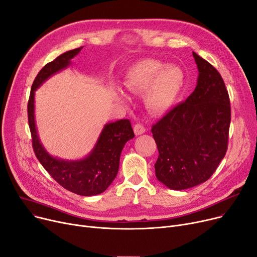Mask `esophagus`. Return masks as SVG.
Masks as SVG:
<instances>
[{"mask_svg": "<svg viewBox=\"0 0 257 257\" xmlns=\"http://www.w3.org/2000/svg\"><path fill=\"white\" fill-rule=\"evenodd\" d=\"M134 132H135L136 136L142 135V134L145 133V127L142 124H139V123L135 124V125H134Z\"/></svg>", "mask_w": 257, "mask_h": 257, "instance_id": "esophagus-1", "label": "esophagus"}]
</instances>
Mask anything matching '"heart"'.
<instances>
[{
    "mask_svg": "<svg viewBox=\"0 0 257 257\" xmlns=\"http://www.w3.org/2000/svg\"><path fill=\"white\" fill-rule=\"evenodd\" d=\"M185 76L181 68L156 59H143L125 73L124 85L133 94H145V103L155 114H163L174 106L184 87ZM119 99L128 102V96L119 91Z\"/></svg>",
    "mask_w": 257,
    "mask_h": 257,
    "instance_id": "obj_1",
    "label": "heart"
}]
</instances>
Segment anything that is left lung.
Returning a JSON list of instances; mask_svg holds the SVG:
<instances>
[{
  "instance_id": "left-lung-1",
  "label": "left lung",
  "mask_w": 257,
  "mask_h": 257,
  "mask_svg": "<svg viewBox=\"0 0 257 257\" xmlns=\"http://www.w3.org/2000/svg\"><path fill=\"white\" fill-rule=\"evenodd\" d=\"M192 55L199 70L197 87L152 127L159 151L156 177L174 190L206 182L228 148L231 108L224 80L207 60Z\"/></svg>"
}]
</instances>
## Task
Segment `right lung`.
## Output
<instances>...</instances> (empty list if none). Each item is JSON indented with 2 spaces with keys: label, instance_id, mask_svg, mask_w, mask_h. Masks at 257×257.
<instances>
[{
  "label": "right lung",
  "instance_id": "right-lung-1",
  "mask_svg": "<svg viewBox=\"0 0 257 257\" xmlns=\"http://www.w3.org/2000/svg\"><path fill=\"white\" fill-rule=\"evenodd\" d=\"M82 47L65 52L47 64L35 77L28 101V121L32 146L36 158L59 185L83 197L102 193L112 184L119 169L120 155L125 143L135 137L128 119L104 124L93 150L79 160H66L53 157L44 148L39 137L34 116V95L41 85L56 73L71 65Z\"/></svg>",
  "mask_w": 257,
  "mask_h": 257
}]
</instances>
